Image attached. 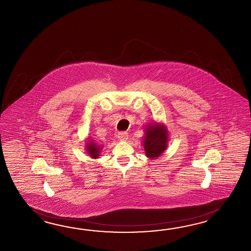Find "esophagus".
Masks as SVG:
<instances>
[{
  "label": "esophagus",
  "instance_id": "1",
  "mask_svg": "<svg viewBox=\"0 0 251 251\" xmlns=\"http://www.w3.org/2000/svg\"><path fill=\"white\" fill-rule=\"evenodd\" d=\"M118 137L120 141H126L128 139V133L126 132H120L118 133Z\"/></svg>",
  "mask_w": 251,
  "mask_h": 251
}]
</instances>
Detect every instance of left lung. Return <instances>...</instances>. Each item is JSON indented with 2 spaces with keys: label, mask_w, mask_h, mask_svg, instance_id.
Segmentation results:
<instances>
[{
  "label": "left lung",
  "mask_w": 251,
  "mask_h": 251,
  "mask_svg": "<svg viewBox=\"0 0 251 251\" xmlns=\"http://www.w3.org/2000/svg\"><path fill=\"white\" fill-rule=\"evenodd\" d=\"M144 146L146 156L149 158L159 157L167 148V129L160 125H152L145 129Z\"/></svg>",
  "instance_id": "1"
}]
</instances>
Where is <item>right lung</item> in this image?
<instances>
[{
  "label": "right lung",
  "mask_w": 251,
  "mask_h": 251,
  "mask_svg": "<svg viewBox=\"0 0 251 251\" xmlns=\"http://www.w3.org/2000/svg\"><path fill=\"white\" fill-rule=\"evenodd\" d=\"M87 151H88V153L91 156L92 158H98L99 153H100V147L94 144V143H90V144H87Z\"/></svg>",
  "instance_id": "right-lung-1"
}]
</instances>
